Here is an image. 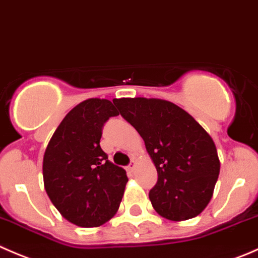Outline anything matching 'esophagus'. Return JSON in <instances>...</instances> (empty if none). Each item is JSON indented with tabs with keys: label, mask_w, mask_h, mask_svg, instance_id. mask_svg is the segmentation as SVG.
<instances>
[{
	"label": "esophagus",
	"mask_w": 258,
	"mask_h": 258,
	"mask_svg": "<svg viewBox=\"0 0 258 258\" xmlns=\"http://www.w3.org/2000/svg\"><path fill=\"white\" fill-rule=\"evenodd\" d=\"M135 167H137V163H135V162H134V160H133V162H132V163H130V164L128 165V168H126V169H128V170H129V172H133V170H134V169H135Z\"/></svg>",
	"instance_id": "esophagus-1"
}]
</instances>
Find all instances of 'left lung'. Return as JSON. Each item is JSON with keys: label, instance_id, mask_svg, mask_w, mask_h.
I'll list each match as a JSON object with an SVG mask.
<instances>
[{"label": "left lung", "instance_id": "left-lung-1", "mask_svg": "<svg viewBox=\"0 0 258 258\" xmlns=\"http://www.w3.org/2000/svg\"><path fill=\"white\" fill-rule=\"evenodd\" d=\"M113 103L143 138L157 168L149 200L158 215L175 222L200 215L212 198L221 167L211 135L170 101L121 98Z\"/></svg>", "mask_w": 258, "mask_h": 258}]
</instances>
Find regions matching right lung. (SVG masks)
I'll use <instances>...</instances> for the list:
<instances>
[{
    "instance_id": "add662e5",
    "label": "right lung",
    "mask_w": 258,
    "mask_h": 258,
    "mask_svg": "<svg viewBox=\"0 0 258 258\" xmlns=\"http://www.w3.org/2000/svg\"><path fill=\"white\" fill-rule=\"evenodd\" d=\"M119 115L110 100L88 99L66 114L43 154L46 193L63 218L79 227H98L118 211L128 182L100 147L101 130Z\"/></svg>"
}]
</instances>
